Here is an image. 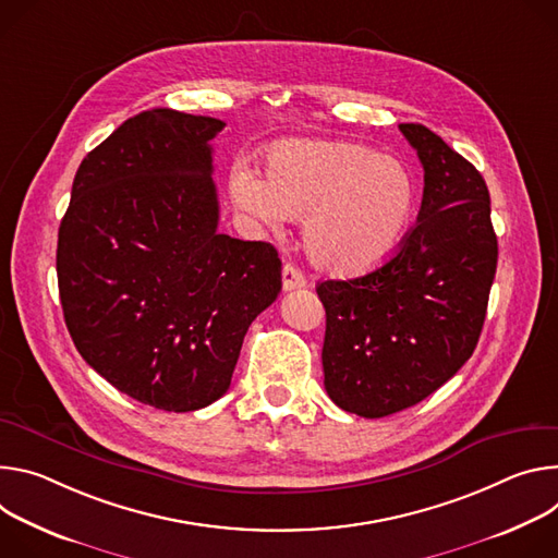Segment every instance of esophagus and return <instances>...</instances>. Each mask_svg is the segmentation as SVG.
<instances>
[{"label": "esophagus", "instance_id": "obj_1", "mask_svg": "<svg viewBox=\"0 0 558 558\" xmlns=\"http://www.w3.org/2000/svg\"><path fill=\"white\" fill-rule=\"evenodd\" d=\"M305 277H303V272L299 270V268H294V266H283V272H281V286H283V290L286 292H290V290H299V288H305Z\"/></svg>", "mask_w": 558, "mask_h": 558}]
</instances>
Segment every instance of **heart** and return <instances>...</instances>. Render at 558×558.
Instances as JSON below:
<instances>
[{"mask_svg":"<svg viewBox=\"0 0 558 558\" xmlns=\"http://www.w3.org/2000/svg\"><path fill=\"white\" fill-rule=\"evenodd\" d=\"M230 193L241 210L268 226L305 217V253L335 277L384 266L405 241L418 199L416 183L399 159L335 140L272 146L266 179L239 170Z\"/></svg>","mask_w":558,"mask_h":558,"instance_id":"1","label":"heart"}]
</instances>
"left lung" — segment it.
Returning a JSON list of instances; mask_svg holds the SVG:
<instances>
[{
	"mask_svg": "<svg viewBox=\"0 0 558 558\" xmlns=\"http://www.w3.org/2000/svg\"><path fill=\"white\" fill-rule=\"evenodd\" d=\"M423 166L416 226L381 268L322 281L324 386L345 412L381 418L416 405L472 356L499 245L481 172L421 123H399Z\"/></svg>",
	"mask_w": 558,
	"mask_h": 558,
	"instance_id": "1",
	"label": "left lung"
}]
</instances>
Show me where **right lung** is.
<instances>
[{
  "instance_id": "obj_1",
  "label": "right lung",
  "mask_w": 558,
  "mask_h": 558,
  "mask_svg": "<svg viewBox=\"0 0 558 558\" xmlns=\"http://www.w3.org/2000/svg\"><path fill=\"white\" fill-rule=\"evenodd\" d=\"M226 123L144 110L90 150L59 226L57 281L84 361L168 412L210 405L281 290L266 241L217 232L210 140Z\"/></svg>"
}]
</instances>
